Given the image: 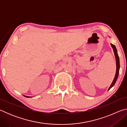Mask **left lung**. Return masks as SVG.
<instances>
[{
	"label": "left lung",
	"instance_id": "obj_1",
	"mask_svg": "<svg viewBox=\"0 0 127 127\" xmlns=\"http://www.w3.org/2000/svg\"><path fill=\"white\" fill-rule=\"evenodd\" d=\"M111 45V46L112 47V48L113 49V51H114V55H115V61H116V73H115V77H114V78L113 81L112 82V83H111V85L110 86V87L108 89V90H110L111 87L114 86V85H115V83L116 82V81H117V79H118V75H119V69H120V62H119V56H118V51L117 50V48H116V47L115 45H114L113 44H110Z\"/></svg>",
	"mask_w": 127,
	"mask_h": 127
}]
</instances>
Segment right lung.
I'll list each match as a JSON object with an SVG mask.
<instances>
[{"mask_svg":"<svg viewBox=\"0 0 127 127\" xmlns=\"http://www.w3.org/2000/svg\"><path fill=\"white\" fill-rule=\"evenodd\" d=\"M24 96H25L26 97H30V96H25V95Z\"/></svg>","mask_w":127,"mask_h":127,"instance_id":"right-lung-1","label":"right lung"}]
</instances>
